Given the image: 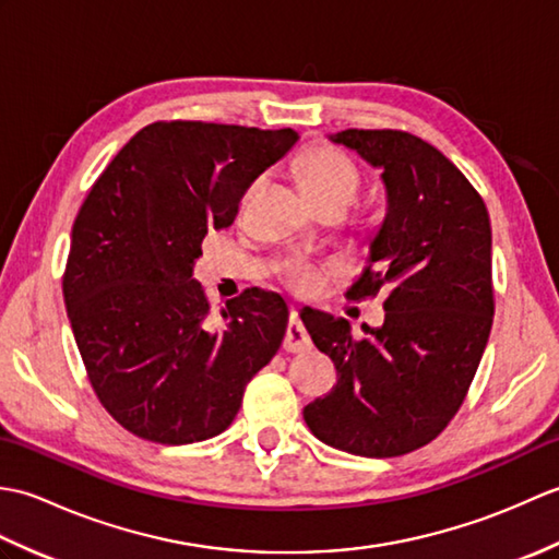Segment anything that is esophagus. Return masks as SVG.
Returning <instances> with one entry per match:
<instances>
[{"label": "esophagus", "mask_w": 559, "mask_h": 559, "mask_svg": "<svg viewBox=\"0 0 559 559\" xmlns=\"http://www.w3.org/2000/svg\"><path fill=\"white\" fill-rule=\"evenodd\" d=\"M312 346L310 336H307V331L302 326V322L298 319V314H290V322H288V329H286V338H283V348H286L288 353H302Z\"/></svg>", "instance_id": "obj_1"}]
</instances>
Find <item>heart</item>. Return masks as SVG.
I'll return each mask as SVG.
<instances>
[{
  "label": "heart",
  "instance_id": "1",
  "mask_svg": "<svg viewBox=\"0 0 559 559\" xmlns=\"http://www.w3.org/2000/svg\"><path fill=\"white\" fill-rule=\"evenodd\" d=\"M300 180L312 201L331 197L355 199L360 187V173L343 153L334 148H317L305 158ZM329 269L331 266H319L307 259H290L283 271H286V278L293 288L312 290Z\"/></svg>",
  "mask_w": 559,
  "mask_h": 559
}]
</instances>
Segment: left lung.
<instances>
[{"label":"left lung","mask_w":559,"mask_h":559,"mask_svg":"<svg viewBox=\"0 0 559 559\" xmlns=\"http://www.w3.org/2000/svg\"><path fill=\"white\" fill-rule=\"evenodd\" d=\"M382 170L386 213L370 237L353 300L382 293L384 324L302 312L336 384L302 415L317 439L348 454L386 459L425 447L461 408L488 346L492 230L480 194L427 141L394 129L329 134Z\"/></svg>","instance_id":"obj_1"}]
</instances>
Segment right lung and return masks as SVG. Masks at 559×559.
I'll list each match as a JSON object with an SVG mask.
<instances>
[{"label":"right lung","instance_id":"right-lung-1","mask_svg":"<svg viewBox=\"0 0 559 559\" xmlns=\"http://www.w3.org/2000/svg\"><path fill=\"white\" fill-rule=\"evenodd\" d=\"M293 129L153 122L91 187L71 228L64 305L91 386L129 432L192 444L235 420L288 326L278 293L245 290L221 322L194 273L206 233L233 225L247 187Z\"/></svg>","mask_w":559,"mask_h":559}]
</instances>
